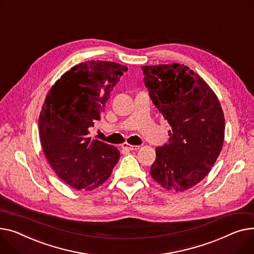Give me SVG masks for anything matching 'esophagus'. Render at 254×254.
Masks as SVG:
<instances>
[{"label": "esophagus", "instance_id": "obj_1", "mask_svg": "<svg viewBox=\"0 0 254 254\" xmlns=\"http://www.w3.org/2000/svg\"><path fill=\"white\" fill-rule=\"evenodd\" d=\"M122 147L125 148V150H128V151H137L139 150V145H131V144H128V143H123L122 144Z\"/></svg>", "mask_w": 254, "mask_h": 254}]
</instances>
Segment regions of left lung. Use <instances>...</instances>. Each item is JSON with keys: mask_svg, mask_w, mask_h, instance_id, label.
<instances>
[{"mask_svg": "<svg viewBox=\"0 0 254 254\" xmlns=\"http://www.w3.org/2000/svg\"><path fill=\"white\" fill-rule=\"evenodd\" d=\"M155 107L171 126L169 142L156 148L154 181L183 191L199 184L218 158L225 138V117L212 89L190 67L141 66Z\"/></svg>", "mask_w": 254, "mask_h": 254, "instance_id": "8db88e82", "label": "left lung"}]
</instances>
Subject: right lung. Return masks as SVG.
Here are the masks:
<instances>
[{
  "label": "right lung",
  "mask_w": 254,
  "mask_h": 254,
  "mask_svg": "<svg viewBox=\"0 0 254 254\" xmlns=\"http://www.w3.org/2000/svg\"><path fill=\"white\" fill-rule=\"evenodd\" d=\"M127 70L117 63L79 64L55 82L45 99L39 117L43 151L58 177L73 189L98 188L120 159L116 146L92 140L88 134Z\"/></svg>",
  "instance_id": "1"
}]
</instances>
